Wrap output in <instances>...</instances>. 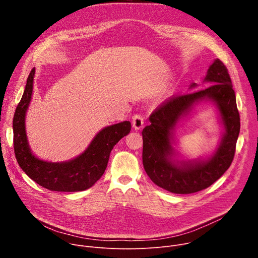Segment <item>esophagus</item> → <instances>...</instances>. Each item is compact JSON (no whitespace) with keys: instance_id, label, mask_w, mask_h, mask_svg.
I'll use <instances>...</instances> for the list:
<instances>
[{"instance_id":"obj_1","label":"esophagus","mask_w":258,"mask_h":258,"mask_svg":"<svg viewBox=\"0 0 258 258\" xmlns=\"http://www.w3.org/2000/svg\"><path fill=\"white\" fill-rule=\"evenodd\" d=\"M144 125V117L141 114H136L133 117V126L136 130H140Z\"/></svg>"}]
</instances>
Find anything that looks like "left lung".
<instances>
[{"label":"left lung","mask_w":258,"mask_h":258,"mask_svg":"<svg viewBox=\"0 0 258 258\" xmlns=\"http://www.w3.org/2000/svg\"><path fill=\"white\" fill-rule=\"evenodd\" d=\"M205 81L212 85L204 90L173 95L162 102L150 115L151 124L143 132V164L155 185L174 194L202 191L222 176L231 166L240 133V115L236 95L227 66L216 59L209 67ZM196 87L193 83L191 88ZM205 97L218 104L226 134L217 153L207 162H189L177 167L170 159V130L196 101Z\"/></svg>","instance_id":"8db88e82"}]
</instances>
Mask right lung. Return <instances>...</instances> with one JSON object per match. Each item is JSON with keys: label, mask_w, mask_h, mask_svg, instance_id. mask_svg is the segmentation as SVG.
<instances>
[{"label": "right lung", "mask_w": 258, "mask_h": 258, "mask_svg": "<svg viewBox=\"0 0 258 258\" xmlns=\"http://www.w3.org/2000/svg\"><path fill=\"white\" fill-rule=\"evenodd\" d=\"M34 68L27 78L24 93L13 118L14 153L22 170L40 186L58 192H79L91 188L103 175L110 152L118 141L131 131V122L123 121L103 128L89 148L76 159L52 163L35 158L26 140L24 118L32 94Z\"/></svg>", "instance_id": "obj_1"}]
</instances>
